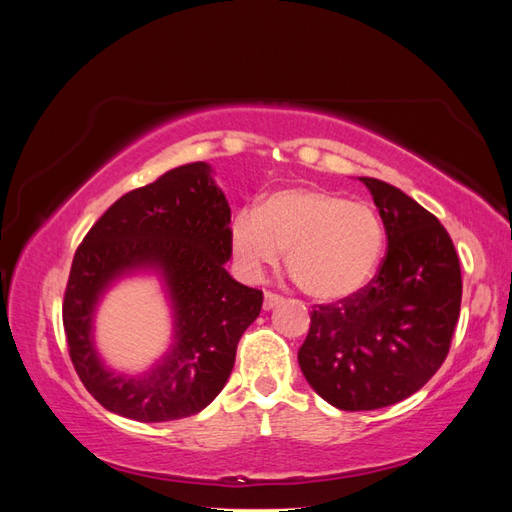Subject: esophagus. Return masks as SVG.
<instances>
[{
    "label": "esophagus",
    "mask_w": 512,
    "mask_h": 512,
    "mask_svg": "<svg viewBox=\"0 0 512 512\" xmlns=\"http://www.w3.org/2000/svg\"><path fill=\"white\" fill-rule=\"evenodd\" d=\"M282 303V297L280 294H275V292H265V309H273L275 305H280Z\"/></svg>",
    "instance_id": "obj_1"
}]
</instances>
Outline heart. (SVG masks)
<instances>
[{"instance_id": "obj_1", "label": "heart", "mask_w": 512, "mask_h": 512, "mask_svg": "<svg viewBox=\"0 0 512 512\" xmlns=\"http://www.w3.org/2000/svg\"><path fill=\"white\" fill-rule=\"evenodd\" d=\"M241 269L256 277L286 252V267L316 301H342L363 290L384 250V226L365 203L331 190L299 185L269 194L230 224Z\"/></svg>"}]
</instances>
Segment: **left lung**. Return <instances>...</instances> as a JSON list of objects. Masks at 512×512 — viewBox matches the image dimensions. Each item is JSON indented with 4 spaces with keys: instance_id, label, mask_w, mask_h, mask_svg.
<instances>
[{
    "instance_id": "left-lung-1",
    "label": "left lung",
    "mask_w": 512,
    "mask_h": 512,
    "mask_svg": "<svg viewBox=\"0 0 512 512\" xmlns=\"http://www.w3.org/2000/svg\"><path fill=\"white\" fill-rule=\"evenodd\" d=\"M386 230V256L363 290L318 305L299 348L309 386L348 412L393 406L444 363L461 307L455 245L436 215L391 183L359 177Z\"/></svg>"
}]
</instances>
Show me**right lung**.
Listing matches in <instances>:
<instances>
[{
	"instance_id": "obj_1",
	"label": "right lung",
	"mask_w": 512,
	"mask_h": 512,
	"mask_svg": "<svg viewBox=\"0 0 512 512\" xmlns=\"http://www.w3.org/2000/svg\"><path fill=\"white\" fill-rule=\"evenodd\" d=\"M230 207L205 162L168 170L123 194L91 226L74 254L64 331L85 389L115 414L141 423L192 416L218 397L243 331L258 318L262 290L232 280ZM134 270H158L174 305V346L149 372L108 370L93 346L101 294Z\"/></svg>"
}]
</instances>
